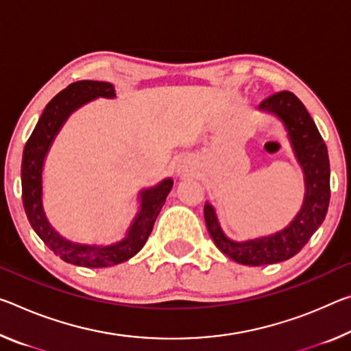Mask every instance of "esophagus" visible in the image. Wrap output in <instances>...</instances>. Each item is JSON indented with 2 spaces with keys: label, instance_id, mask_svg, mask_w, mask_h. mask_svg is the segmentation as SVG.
<instances>
[{
  "label": "esophagus",
  "instance_id": "esophagus-1",
  "mask_svg": "<svg viewBox=\"0 0 351 351\" xmlns=\"http://www.w3.org/2000/svg\"><path fill=\"white\" fill-rule=\"evenodd\" d=\"M178 171H184V169H178Z\"/></svg>",
  "mask_w": 351,
  "mask_h": 351
}]
</instances>
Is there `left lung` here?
I'll return each instance as SVG.
<instances>
[{
  "label": "left lung",
  "mask_w": 351,
  "mask_h": 351,
  "mask_svg": "<svg viewBox=\"0 0 351 351\" xmlns=\"http://www.w3.org/2000/svg\"><path fill=\"white\" fill-rule=\"evenodd\" d=\"M285 125L293 156L303 170V204L291 223L274 234L236 242L221 230L215 208L204 204L206 226L215 247L243 265H267L291 259L302 250L325 220L330 204V159L319 130L304 104L292 92H278L258 106Z\"/></svg>",
  "instance_id": "obj_1"
}]
</instances>
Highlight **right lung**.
Masks as SVG:
<instances>
[{
    "label": "right lung",
    "mask_w": 351,
    "mask_h": 351,
    "mask_svg": "<svg viewBox=\"0 0 351 351\" xmlns=\"http://www.w3.org/2000/svg\"><path fill=\"white\" fill-rule=\"evenodd\" d=\"M97 98H115V88L104 81H77L59 92L47 104L37 125L27 138L21 160V198L25 213L36 234L51 252L65 263L80 267L117 265L131 259L145 245L153 225L169 195L173 180L165 178L158 184L138 192L141 208L131 221L125 237L110 245H88L65 239L56 231L43 209V165L56 136L69 117L82 106Z\"/></svg>",
    "instance_id": "1"
}]
</instances>
